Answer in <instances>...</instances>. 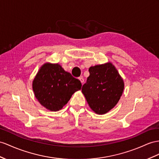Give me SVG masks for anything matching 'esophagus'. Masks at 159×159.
Wrapping results in <instances>:
<instances>
[{"mask_svg":"<svg viewBox=\"0 0 159 159\" xmlns=\"http://www.w3.org/2000/svg\"><path fill=\"white\" fill-rule=\"evenodd\" d=\"M79 79L80 80V83H84V79L83 78V77L82 76H81V77H79Z\"/></svg>","mask_w":159,"mask_h":159,"instance_id":"34e87169","label":"esophagus"}]
</instances>
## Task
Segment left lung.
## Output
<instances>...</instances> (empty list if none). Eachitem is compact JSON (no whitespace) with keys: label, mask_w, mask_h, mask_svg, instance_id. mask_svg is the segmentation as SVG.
Instances as JSON below:
<instances>
[{"label":"left lung","mask_w":159,"mask_h":159,"mask_svg":"<svg viewBox=\"0 0 159 159\" xmlns=\"http://www.w3.org/2000/svg\"><path fill=\"white\" fill-rule=\"evenodd\" d=\"M89 71L82 93L93 111L105 114L118 103L124 89V80L110 62L91 66Z\"/></svg>","instance_id":"left-lung-1"}]
</instances>
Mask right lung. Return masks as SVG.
<instances>
[{"mask_svg": "<svg viewBox=\"0 0 159 159\" xmlns=\"http://www.w3.org/2000/svg\"><path fill=\"white\" fill-rule=\"evenodd\" d=\"M81 87L80 81L65 71L58 63L43 64L32 82L35 98L51 111L62 109Z\"/></svg>", "mask_w": 159, "mask_h": 159, "instance_id": "right-lung-1", "label": "right lung"}]
</instances>
